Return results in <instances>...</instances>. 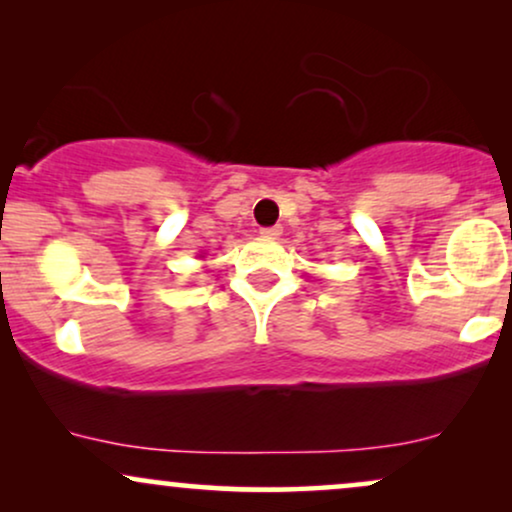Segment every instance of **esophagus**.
<instances>
[{
	"label": "esophagus",
	"instance_id": "obj_1",
	"mask_svg": "<svg viewBox=\"0 0 512 512\" xmlns=\"http://www.w3.org/2000/svg\"><path fill=\"white\" fill-rule=\"evenodd\" d=\"M281 231H284V228L281 226H269V228H260V233L264 238H279L281 236Z\"/></svg>",
	"mask_w": 512,
	"mask_h": 512
}]
</instances>
